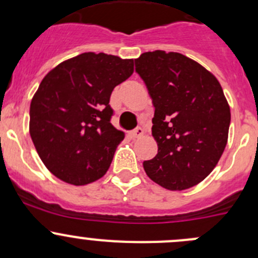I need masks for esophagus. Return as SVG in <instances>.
<instances>
[{"instance_id": "obj_1", "label": "esophagus", "mask_w": 258, "mask_h": 258, "mask_svg": "<svg viewBox=\"0 0 258 258\" xmlns=\"http://www.w3.org/2000/svg\"><path fill=\"white\" fill-rule=\"evenodd\" d=\"M144 128L142 127H137L136 130H134V131H131V137L132 139H139V137H141L142 135H144Z\"/></svg>"}]
</instances>
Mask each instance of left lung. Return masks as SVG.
Segmentation results:
<instances>
[{"label": "left lung", "instance_id": "1", "mask_svg": "<svg viewBox=\"0 0 258 258\" xmlns=\"http://www.w3.org/2000/svg\"><path fill=\"white\" fill-rule=\"evenodd\" d=\"M135 66L155 107L152 136L158 152L144 161L146 173L171 191L196 186L227 145L231 112L220 82L178 52H145Z\"/></svg>", "mask_w": 258, "mask_h": 258}]
</instances>
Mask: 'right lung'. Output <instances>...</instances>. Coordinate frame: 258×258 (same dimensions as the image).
<instances>
[{"label": "right lung", "instance_id": "1", "mask_svg": "<svg viewBox=\"0 0 258 258\" xmlns=\"http://www.w3.org/2000/svg\"><path fill=\"white\" fill-rule=\"evenodd\" d=\"M134 74V59L85 52L48 72L30 106V135L52 175L83 186L110 167L124 134L111 123L113 88Z\"/></svg>", "mask_w": 258, "mask_h": 258}]
</instances>
